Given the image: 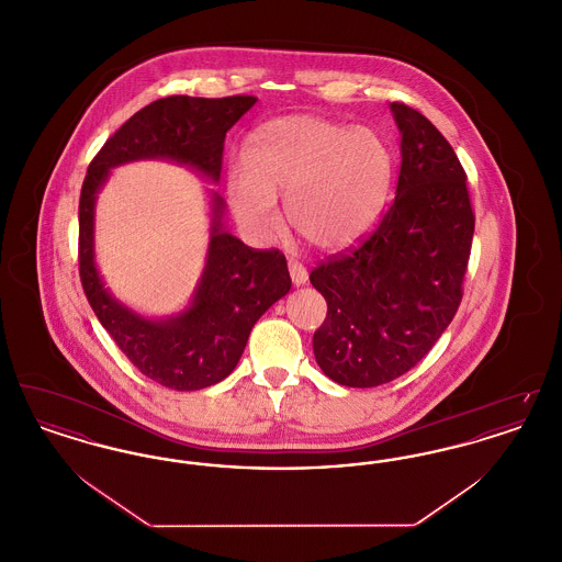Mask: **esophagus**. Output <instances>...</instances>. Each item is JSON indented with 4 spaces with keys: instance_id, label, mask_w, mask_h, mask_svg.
Returning <instances> with one entry per match:
<instances>
[{
    "instance_id": "esophagus-1",
    "label": "esophagus",
    "mask_w": 562,
    "mask_h": 562,
    "mask_svg": "<svg viewBox=\"0 0 562 562\" xmlns=\"http://www.w3.org/2000/svg\"><path fill=\"white\" fill-rule=\"evenodd\" d=\"M289 271H291V280H293L294 286H303L307 282V278H310L307 269L303 268L301 263L293 261V259L289 261Z\"/></svg>"
}]
</instances>
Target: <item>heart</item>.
<instances>
[{
	"label": "heart",
	"mask_w": 562,
	"mask_h": 562,
	"mask_svg": "<svg viewBox=\"0 0 562 562\" xmlns=\"http://www.w3.org/2000/svg\"><path fill=\"white\" fill-rule=\"evenodd\" d=\"M390 179L392 156L374 131L296 113L250 133L244 161L227 166L225 195L257 240L278 236V198L286 195L294 234L316 250L337 252L371 232Z\"/></svg>",
	"instance_id": "heart-1"
}]
</instances>
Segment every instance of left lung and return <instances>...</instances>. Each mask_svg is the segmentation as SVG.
<instances>
[{"label":"left lung","instance_id":"8db88e82","mask_svg":"<svg viewBox=\"0 0 562 562\" xmlns=\"http://www.w3.org/2000/svg\"><path fill=\"white\" fill-rule=\"evenodd\" d=\"M401 133L396 198L373 236L310 273L328 314L314 333L322 373L376 387L411 371L454 318L474 236L465 172L415 109L390 103Z\"/></svg>","mask_w":562,"mask_h":562}]
</instances>
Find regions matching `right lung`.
Instances as JSON below:
<instances>
[{
  "instance_id": "right-lung-1",
  "label": "right lung",
  "mask_w": 562,
  "mask_h": 562,
  "mask_svg": "<svg viewBox=\"0 0 562 562\" xmlns=\"http://www.w3.org/2000/svg\"><path fill=\"white\" fill-rule=\"evenodd\" d=\"M255 97H168L136 111L88 166L80 198V276L103 328L134 367L164 387L193 392L229 376L248 335L269 307L291 291L284 255L255 250L225 229V202L209 193L206 263L188 305L170 316H145L109 291L97 263V198L113 168L138 160L186 166L218 183L227 131Z\"/></svg>"
}]
</instances>
